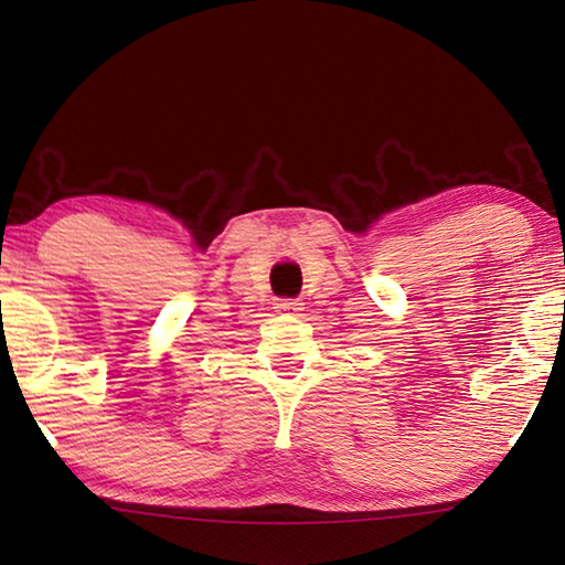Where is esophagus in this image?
<instances>
[{"instance_id": "obj_1", "label": "esophagus", "mask_w": 565, "mask_h": 565, "mask_svg": "<svg viewBox=\"0 0 565 565\" xmlns=\"http://www.w3.org/2000/svg\"><path fill=\"white\" fill-rule=\"evenodd\" d=\"M276 309H281V311H301V303L296 301V299H281Z\"/></svg>"}]
</instances>
